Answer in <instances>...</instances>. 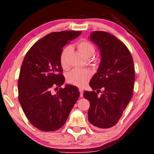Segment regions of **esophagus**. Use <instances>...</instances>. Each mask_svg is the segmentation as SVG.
Wrapping results in <instances>:
<instances>
[{
    "mask_svg": "<svg viewBox=\"0 0 154 154\" xmlns=\"http://www.w3.org/2000/svg\"><path fill=\"white\" fill-rule=\"evenodd\" d=\"M79 92H80V97H83V90L82 89V88H79Z\"/></svg>",
    "mask_w": 154,
    "mask_h": 154,
    "instance_id": "1",
    "label": "esophagus"
}]
</instances>
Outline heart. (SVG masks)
Returning <instances> with one entry per match:
<instances>
[{
  "mask_svg": "<svg viewBox=\"0 0 154 154\" xmlns=\"http://www.w3.org/2000/svg\"><path fill=\"white\" fill-rule=\"evenodd\" d=\"M78 50L85 59H90L94 55L95 48L91 42L87 40H82L76 44ZM70 46H66L63 48L60 56V64L62 68H68V57L71 52ZM90 78L91 72L88 70H79L74 69L67 75L66 81L71 85L83 87L88 83Z\"/></svg>",
  "mask_w": 154,
  "mask_h": 154,
  "instance_id": "b5f03b06",
  "label": "heart"
}]
</instances>
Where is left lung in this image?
Returning a JSON list of instances; mask_svg holds the SVG:
<instances>
[{"mask_svg": "<svg viewBox=\"0 0 154 154\" xmlns=\"http://www.w3.org/2000/svg\"><path fill=\"white\" fill-rule=\"evenodd\" d=\"M90 38L99 47L102 58L97 73L90 82L93 91H85L83 96L90 102L88 121L105 129L119 122L132 97L133 59L125 44L111 33L95 31ZM100 91L102 94L98 96Z\"/></svg>", "mask_w": 154, "mask_h": 154, "instance_id": "obj_1", "label": "left lung"}]
</instances>
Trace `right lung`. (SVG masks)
<instances>
[{"label":"right lung","instance_id":"1","mask_svg":"<svg viewBox=\"0 0 154 154\" xmlns=\"http://www.w3.org/2000/svg\"><path fill=\"white\" fill-rule=\"evenodd\" d=\"M82 31L52 32L33 44L23 60L18 80V98L29 121L40 130L62 128L80 96L75 86L64 83L60 62L62 48Z\"/></svg>","mask_w":154,"mask_h":154}]
</instances>
